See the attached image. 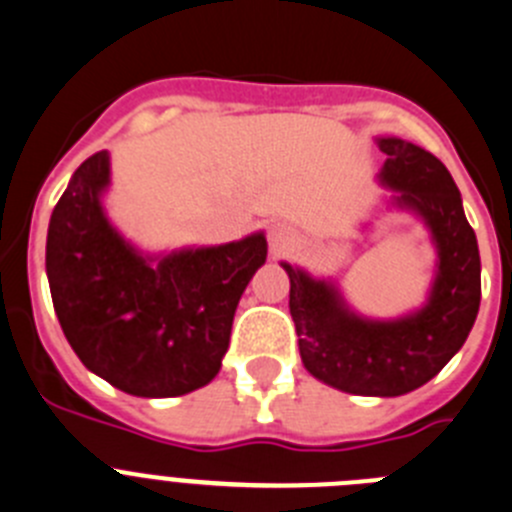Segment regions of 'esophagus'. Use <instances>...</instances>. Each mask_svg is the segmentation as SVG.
Instances as JSON below:
<instances>
[{
	"instance_id": "obj_1",
	"label": "esophagus",
	"mask_w": 512,
	"mask_h": 512,
	"mask_svg": "<svg viewBox=\"0 0 512 512\" xmlns=\"http://www.w3.org/2000/svg\"><path fill=\"white\" fill-rule=\"evenodd\" d=\"M299 243V233L287 223H271L269 225V248L274 256H287Z\"/></svg>"
}]
</instances>
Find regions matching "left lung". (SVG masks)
Here are the masks:
<instances>
[{"label": "left lung", "mask_w": 512, "mask_h": 512, "mask_svg": "<svg viewBox=\"0 0 512 512\" xmlns=\"http://www.w3.org/2000/svg\"><path fill=\"white\" fill-rule=\"evenodd\" d=\"M381 182L393 205L419 215L437 246V276L421 309L398 320H368L332 281L281 264L302 363L317 381L355 396H403L429 383L464 345L480 309V251L462 195L437 157L398 137H378Z\"/></svg>", "instance_id": "obj_1"}]
</instances>
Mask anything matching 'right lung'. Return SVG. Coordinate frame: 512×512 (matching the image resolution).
<instances>
[{
    "label": "right lung",
    "mask_w": 512,
    "mask_h": 512,
    "mask_svg": "<svg viewBox=\"0 0 512 512\" xmlns=\"http://www.w3.org/2000/svg\"><path fill=\"white\" fill-rule=\"evenodd\" d=\"M109 180V152H96L50 215L45 269L55 314L81 363L114 388L185 396L218 375L266 238L142 256L103 213Z\"/></svg>",
    "instance_id": "right-lung-1"
}]
</instances>
